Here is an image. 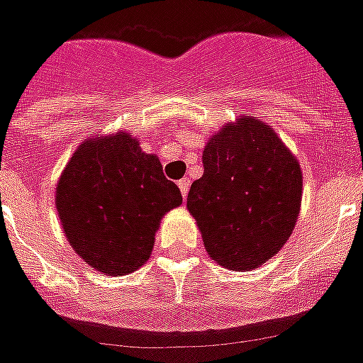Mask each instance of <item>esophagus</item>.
I'll use <instances>...</instances> for the list:
<instances>
[{"mask_svg":"<svg viewBox=\"0 0 363 363\" xmlns=\"http://www.w3.org/2000/svg\"><path fill=\"white\" fill-rule=\"evenodd\" d=\"M179 189H181L182 198H186V194H189V189H190L189 179H182V181H179Z\"/></svg>","mask_w":363,"mask_h":363,"instance_id":"obj_1","label":"esophagus"}]
</instances>
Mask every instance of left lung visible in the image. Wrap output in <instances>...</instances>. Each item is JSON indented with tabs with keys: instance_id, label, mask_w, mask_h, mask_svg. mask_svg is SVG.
Instances as JSON below:
<instances>
[{
	"instance_id": "1",
	"label": "left lung",
	"mask_w": 363,
	"mask_h": 363,
	"mask_svg": "<svg viewBox=\"0 0 363 363\" xmlns=\"http://www.w3.org/2000/svg\"><path fill=\"white\" fill-rule=\"evenodd\" d=\"M202 163L186 208L210 259L231 270L264 264L286 245L301 208L297 159L274 128L241 116L208 140Z\"/></svg>"
}]
</instances>
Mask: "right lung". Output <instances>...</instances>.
<instances>
[{"mask_svg": "<svg viewBox=\"0 0 363 363\" xmlns=\"http://www.w3.org/2000/svg\"><path fill=\"white\" fill-rule=\"evenodd\" d=\"M182 204L157 155L143 153L128 132L89 138L75 150L56 184V210L74 251L106 276L147 262L155 231Z\"/></svg>", "mask_w": 363, "mask_h": 363, "instance_id": "add662e5", "label": "right lung"}]
</instances>
